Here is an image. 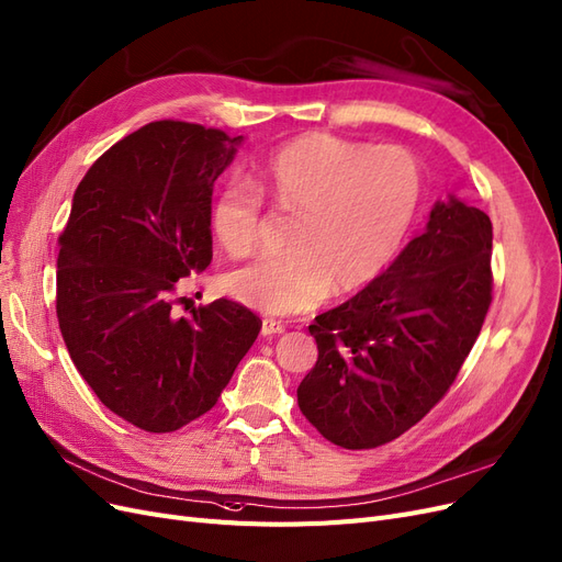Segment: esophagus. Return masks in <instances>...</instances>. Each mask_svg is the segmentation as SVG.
<instances>
[{"label":"esophagus","instance_id":"esophagus-1","mask_svg":"<svg viewBox=\"0 0 562 562\" xmlns=\"http://www.w3.org/2000/svg\"><path fill=\"white\" fill-rule=\"evenodd\" d=\"M280 334H284V324L282 322L263 319V324H261V336L263 338H273V336H280Z\"/></svg>","mask_w":562,"mask_h":562}]
</instances>
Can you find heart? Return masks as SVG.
<instances>
[{
    "mask_svg": "<svg viewBox=\"0 0 562 562\" xmlns=\"http://www.w3.org/2000/svg\"><path fill=\"white\" fill-rule=\"evenodd\" d=\"M263 193L296 214L284 257H261L226 276L228 294L273 317L307 313L327 294L369 284L402 249L423 198V170L402 147H371L331 133L282 144L257 187L231 179L214 198L216 240L233 257L259 243Z\"/></svg>",
    "mask_w": 562,
    "mask_h": 562,
    "instance_id": "1",
    "label": "heart"
}]
</instances>
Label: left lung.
<instances>
[{
	"mask_svg": "<svg viewBox=\"0 0 562 562\" xmlns=\"http://www.w3.org/2000/svg\"><path fill=\"white\" fill-rule=\"evenodd\" d=\"M491 251V216L450 198L383 276L315 317L319 355L296 394L324 439L383 446L443 400L493 303Z\"/></svg>",
	"mask_w": 562,
	"mask_h": 562,
	"instance_id": "left-lung-1",
	"label": "left lung"
}]
</instances>
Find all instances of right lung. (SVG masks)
<instances>
[{"label": "right lung", "mask_w": 562, "mask_h": 562, "mask_svg": "<svg viewBox=\"0 0 562 562\" xmlns=\"http://www.w3.org/2000/svg\"><path fill=\"white\" fill-rule=\"evenodd\" d=\"M240 139L172 119L142 125L83 175L58 238L69 357L98 400L144 431L207 413L261 331L228 299L177 315L182 278L212 261V189Z\"/></svg>", "instance_id": "obj_1"}]
</instances>
